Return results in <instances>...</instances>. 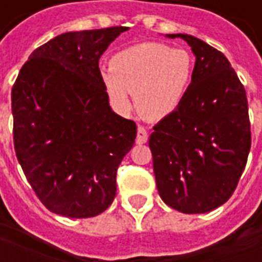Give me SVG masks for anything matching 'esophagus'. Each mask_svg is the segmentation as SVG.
<instances>
[{"label":"esophagus","mask_w":262,"mask_h":262,"mask_svg":"<svg viewBox=\"0 0 262 262\" xmlns=\"http://www.w3.org/2000/svg\"><path fill=\"white\" fill-rule=\"evenodd\" d=\"M147 139H148L147 130H146L143 126H139V127H137V136H136L137 144H144V143L147 142Z\"/></svg>","instance_id":"obj_1"}]
</instances>
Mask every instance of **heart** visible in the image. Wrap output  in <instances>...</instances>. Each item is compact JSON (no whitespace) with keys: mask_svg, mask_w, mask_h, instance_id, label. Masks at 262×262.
<instances>
[{"mask_svg":"<svg viewBox=\"0 0 262 262\" xmlns=\"http://www.w3.org/2000/svg\"><path fill=\"white\" fill-rule=\"evenodd\" d=\"M193 74V59L185 49L161 43H140L111 60L101 70V82L109 101L120 112L132 109L130 94L139 112L150 119L174 114L187 95Z\"/></svg>","mask_w":262,"mask_h":262,"instance_id":"b5f03b06","label":"heart"}]
</instances>
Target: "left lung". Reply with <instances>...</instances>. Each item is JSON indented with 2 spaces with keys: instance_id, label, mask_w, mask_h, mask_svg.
Segmentation results:
<instances>
[{
  "instance_id": "1",
  "label": "left lung",
  "mask_w": 262,
  "mask_h": 262,
  "mask_svg": "<svg viewBox=\"0 0 262 262\" xmlns=\"http://www.w3.org/2000/svg\"><path fill=\"white\" fill-rule=\"evenodd\" d=\"M195 67L184 101L154 126L148 146L161 199L182 213H206L229 201L251 147L246 90L223 53L185 33Z\"/></svg>"
}]
</instances>
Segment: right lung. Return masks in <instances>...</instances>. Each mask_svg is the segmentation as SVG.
Masks as SVG:
<instances>
[{
    "label": "right lung",
    "mask_w": 262,
    "mask_h": 262,
    "mask_svg": "<svg viewBox=\"0 0 262 262\" xmlns=\"http://www.w3.org/2000/svg\"><path fill=\"white\" fill-rule=\"evenodd\" d=\"M125 31L61 33L29 56L12 86L16 159L53 213L84 219L114 202L137 127L109 106L98 63Z\"/></svg>",
    "instance_id": "right-lung-1"
}]
</instances>
